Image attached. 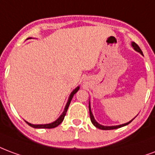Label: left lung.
I'll list each match as a JSON object with an SVG mask.
<instances>
[{
    "label": "left lung",
    "instance_id": "left-lung-1",
    "mask_svg": "<svg viewBox=\"0 0 155 155\" xmlns=\"http://www.w3.org/2000/svg\"><path fill=\"white\" fill-rule=\"evenodd\" d=\"M131 46H132L133 48H134V49L136 50V51H137L138 52H140V54L143 55V53H142V51L140 50V47H139L137 44H136V42H131ZM89 116H90V120H91V121H92V123L94 124V126H95V127H97V128H98V129H101V130H114V129H117V128H120V127H124V126H127V125H128L129 123H130L131 122V121H129V122H127V123H125V124H122V125H119V126H114V127H104V126H102V125L98 124L97 121H95L94 117V116H93L92 114V112H91V108H90V104H89Z\"/></svg>",
    "mask_w": 155,
    "mask_h": 155
}]
</instances>
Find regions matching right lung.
Here are the masks:
<instances>
[{"instance_id":"1","label":"right lung","mask_w":155,"mask_h":155,"mask_svg":"<svg viewBox=\"0 0 155 155\" xmlns=\"http://www.w3.org/2000/svg\"><path fill=\"white\" fill-rule=\"evenodd\" d=\"M79 89H80V87H77V88H76L75 89H74V90H73V92L71 94V95H70V98H69L68 99V102H67V104H66V107H65V109H64V112H63L62 114L61 115L60 117L57 119V121H53V122H51V123H50V124H44V125H34V124H31V123H28V121H25V122H26L28 126L34 127V128H47V129H50V128H54V127H57V126H59V125L62 122L63 120H64V117H65V116H66V112H67V109H68V107H69V105H70V104H71V101L73 96H74V94L79 90Z\"/></svg>"}]
</instances>
